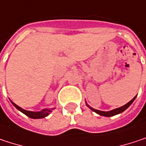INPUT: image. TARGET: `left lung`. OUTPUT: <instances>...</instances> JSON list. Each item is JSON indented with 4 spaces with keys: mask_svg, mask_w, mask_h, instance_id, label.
Masks as SVG:
<instances>
[{
    "mask_svg": "<svg viewBox=\"0 0 146 146\" xmlns=\"http://www.w3.org/2000/svg\"><path fill=\"white\" fill-rule=\"evenodd\" d=\"M135 98H136V96H135V97H134V98L130 100L129 103H127V104H125L124 106H121V107H119V108H117V109L112 110H110V111H101V110H95V109H94V108L90 107L87 103H86V105L88 107V108H89V109H90V110H92V111L95 112L96 113L100 114V115L105 116V117H111V116H113V115H116V114H119V113H121L122 112H124L126 109H128V108L131 105V104L134 102V100H135Z\"/></svg>",
    "mask_w": 146,
    "mask_h": 146,
    "instance_id": "left-lung-1",
    "label": "left lung"
}]
</instances>
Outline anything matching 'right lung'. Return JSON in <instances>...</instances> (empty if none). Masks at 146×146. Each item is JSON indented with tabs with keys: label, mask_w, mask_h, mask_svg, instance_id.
Here are the masks:
<instances>
[{
	"label": "right lung",
	"mask_w": 146,
	"mask_h": 146,
	"mask_svg": "<svg viewBox=\"0 0 146 146\" xmlns=\"http://www.w3.org/2000/svg\"><path fill=\"white\" fill-rule=\"evenodd\" d=\"M12 104L21 113H23L24 114H26L27 116H28L29 118H32V119H42V118H45L50 113L52 112V110H54L55 108H52V109H44L41 111H37V112H33V111H28V110H23L22 108L19 107L18 105H17L15 103H13L11 101Z\"/></svg>",
	"instance_id": "add662e5"
}]
</instances>
